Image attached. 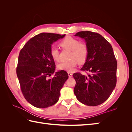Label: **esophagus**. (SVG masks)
Returning <instances> with one entry per match:
<instances>
[{
    "label": "esophagus",
    "mask_w": 132,
    "mask_h": 132,
    "mask_svg": "<svg viewBox=\"0 0 132 132\" xmlns=\"http://www.w3.org/2000/svg\"><path fill=\"white\" fill-rule=\"evenodd\" d=\"M68 76H69V78H71L72 77V74H71L70 72H68Z\"/></svg>",
    "instance_id": "34e87169"
}]
</instances>
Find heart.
Here are the masks:
<instances>
[{
	"instance_id": "b5f03b06",
	"label": "heart",
	"mask_w": 132,
	"mask_h": 132,
	"mask_svg": "<svg viewBox=\"0 0 132 132\" xmlns=\"http://www.w3.org/2000/svg\"><path fill=\"white\" fill-rule=\"evenodd\" d=\"M59 45L63 48L71 51V60L58 64L57 67L59 70L72 71L77 67L78 63H84L86 62L89 55V48L85 43L80 42L78 39L71 36H67L62 39ZM50 55L55 61H58L59 53L57 47L53 46L51 48Z\"/></svg>"
}]
</instances>
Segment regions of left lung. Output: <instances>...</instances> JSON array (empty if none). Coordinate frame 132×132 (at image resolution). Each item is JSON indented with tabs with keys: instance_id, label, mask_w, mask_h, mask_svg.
I'll use <instances>...</instances> for the list:
<instances>
[{
	"instance_id": "1",
	"label": "left lung",
	"mask_w": 132,
	"mask_h": 132,
	"mask_svg": "<svg viewBox=\"0 0 132 132\" xmlns=\"http://www.w3.org/2000/svg\"><path fill=\"white\" fill-rule=\"evenodd\" d=\"M75 36L84 38L88 47V57L80 70L90 74H73L76 81L74 93L83 104L98 106L110 97L116 85L117 62L112 47L96 32L80 31Z\"/></svg>"
}]
</instances>
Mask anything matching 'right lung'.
I'll return each mask as SVG.
<instances>
[{
	"label": "right lung",
	"mask_w": 132,
	"mask_h": 132,
	"mask_svg": "<svg viewBox=\"0 0 132 132\" xmlns=\"http://www.w3.org/2000/svg\"><path fill=\"white\" fill-rule=\"evenodd\" d=\"M65 35L41 33L29 39L20 52L16 74L21 90L26 101L36 107L47 108L57 103L68 79L64 70L49 78L55 67L50 55L51 45Z\"/></svg>",
	"instance_id": "1"
}]
</instances>
